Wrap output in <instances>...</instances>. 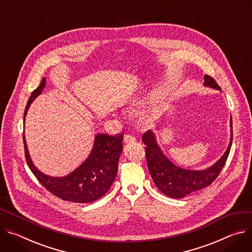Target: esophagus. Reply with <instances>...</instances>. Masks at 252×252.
<instances>
[{"label":"esophagus","mask_w":252,"mask_h":252,"mask_svg":"<svg viewBox=\"0 0 252 252\" xmlns=\"http://www.w3.org/2000/svg\"><path fill=\"white\" fill-rule=\"evenodd\" d=\"M136 141V138L134 137V136H132V135H126L125 137H124V142L125 143H134Z\"/></svg>","instance_id":"esophagus-1"}]
</instances>
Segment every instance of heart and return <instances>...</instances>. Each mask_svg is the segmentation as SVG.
Returning a JSON list of instances; mask_svg holds the SVG:
<instances>
[{"label": "heart", "instance_id": "1", "mask_svg": "<svg viewBox=\"0 0 252 252\" xmlns=\"http://www.w3.org/2000/svg\"><path fill=\"white\" fill-rule=\"evenodd\" d=\"M154 99H156V96H154V95L149 97V100H154ZM145 103H146V101L144 99H135L134 101L131 102V107L136 108V109H140L144 106Z\"/></svg>", "mask_w": 252, "mask_h": 252}]
</instances>
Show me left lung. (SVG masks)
Returning a JSON list of instances; mask_svg holds the SVG:
<instances>
[{"mask_svg":"<svg viewBox=\"0 0 252 252\" xmlns=\"http://www.w3.org/2000/svg\"><path fill=\"white\" fill-rule=\"evenodd\" d=\"M203 86L220 90L215 80L208 75L204 76ZM232 138V119L230 117V140L224 154L205 169L191 170L177 166L167 157L158 144L154 131L148 130L143 134L142 141L146 145L145 150L148 170L155 185L163 194L176 199L183 198L195 191L209 186L219 175L227 160Z\"/></svg>","mask_w":252,"mask_h":252,"instance_id":"obj_1","label":"left lung"}]
</instances>
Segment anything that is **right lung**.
<instances>
[{
    "instance_id": "obj_1",
    "label": "right lung",
    "mask_w": 252,
    "mask_h": 252,
    "mask_svg": "<svg viewBox=\"0 0 252 252\" xmlns=\"http://www.w3.org/2000/svg\"><path fill=\"white\" fill-rule=\"evenodd\" d=\"M45 86L46 78L44 77L28 101L24 113V124L28 110L33 101L42 94ZM23 140L27 163L40 183L55 196L77 203L92 202L104 196L115 180L119 158L123 150L122 133L114 136L98 133L95 135L92 150L86 160L69 174L55 177L47 175L37 168L28 150L25 134Z\"/></svg>"
}]
</instances>
